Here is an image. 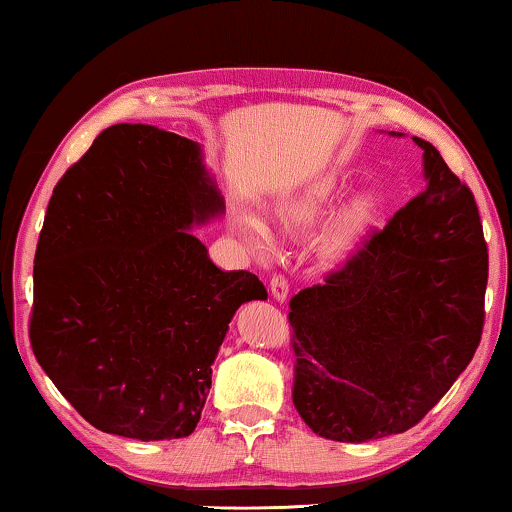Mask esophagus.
Here are the masks:
<instances>
[{
    "mask_svg": "<svg viewBox=\"0 0 512 512\" xmlns=\"http://www.w3.org/2000/svg\"><path fill=\"white\" fill-rule=\"evenodd\" d=\"M270 291L277 300H286V296H289V279H286V275L275 272V275L270 277Z\"/></svg>",
    "mask_w": 512,
    "mask_h": 512,
    "instance_id": "1",
    "label": "esophagus"
}]
</instances>
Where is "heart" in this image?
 Masks as SVG:
<instances>
[{"label": "heart", "instance_id": "obj_1", "mask_svg": "<svg viewBox=\"0 0 512 512\" xmlns=\"http://www.w3.org/2000/svg\"><path fill=\"white\" fill-rule=\"evenodd\" d=\"M345 186L347 179L342 177V174H319V177L305 181L300 188H293V191L279 195L275 205H272V214H275L277 223L286 230V233H307V230L319 226L321 219H324L333 202L338 200V195ZM368 214V202H359V205L349 207L347 212L342 214V219L331 228V233L326 235V254H345L349 244H352L356 228L368 219ZM233 221L235 233L240 235V240L247 244L251 251H256V254H268V251L275 249V235H272L268 221H265L261 214L242 209V212L235 214Z\"/></svg>", "mask_w": 512, "mask_h": 512}]
</instances>
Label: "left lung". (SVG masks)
<instances>
[{
	"label": "left lung",
	"instance_id": "8db88e82",
	"mask_svg": "<svg viewBox=\"0 0 512 512\" xmlns=\"http://www.w3.org/2000/svg\"><path fill=\"white\" fill-rule=\"evenodd\" d=\"M415 142L424 191L289 303L293 405L314 433L340 443L422 422L471 363L485 326L478 205L436 146Z\"/></svg>",
	"mask_w": 512,
	"mask_h": 512
}]
</instances>
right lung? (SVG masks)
Returning a JSON list of instances; mask_svg holds the SVG:
<instances>
[{
    "label": "right lung",
    "instance_id": "add662e5",
    "mask_svg": "<svg viewBox=\"0 0 512 512\" xmlns=\"http://www.w3.org/2000/svg\"><path fill=\"white\" fill-rule=\"evenodd\" d=\"M223 209L200 146L118 123L55 184L34 254L30 345L79 415L137 440L191 436L237 307L265 300L223 272L191 223Z\"/></svg>",
    "mask_w": 512,
    "mask_h": 512
}]
</instances>
